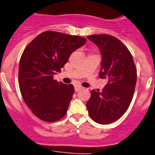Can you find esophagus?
Masks as SVG:
<instances>
[{"mask_svg": "<svg viewBox=\"0 0 155 155\" xmlns=\"http://www.w3.org/2000/svg\"><path fill=\"white\" fill-rule=\"evenodd\" d=\"M82 89V87L81 86H78V85H76V86H75V92H79L80 90Z\"/></svg>", "mask_w": 155, "mask_h": 155, "instance_id": "obj_1", "label": "esophagus"}]
</instances>
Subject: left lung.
<instances>
[{
	"label": "left lung",
	"mask_w": 155,
	"mask_h": 155,
	"mask_svg": "<svg viewBox=\"0 0 155 155\" xmlns=\"http://www.w3.org/2000/svg\"><path fill=\"white\" fill-rule=\"evenodd\" d=\"M87 38L101 51L99 77L105 79L107 84L101 92L92 90L86 106L92 120L99 124H108L127 111L137 82V69L127 47L117 38L107 35Z\"/></svg>",
	"instance_id": "1"
}]
</instances>
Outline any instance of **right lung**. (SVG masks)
<instances>
[{"label":"right lung","instance_id":"1","mask_svg":"<svg viewBox=\"0 0 155 155\" xmlns=\"http://www.w3.org/2000/svg\"><path fill=\"white\" fill-rule=\"evenodd\" d=\"M86 41L80 36L46 31L23 51L18 71L19 87L26 105L41 120L54 122L65 116L74 86L57 82L53 76Z\"/></svg>","mask_w":155,"mask_h":155}]
</instances>
